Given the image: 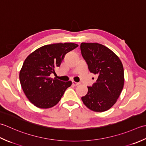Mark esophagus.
Segmentation results:
<instances>
[{"label": "esophagus", "instance_id": "esophagus-1", "mask_svg": "<svg viewBox=\"0 0 146 146\" xmlns=\"http://www.w3.org/2000/svg\"><path fill=\"white\" fill-rule=\"evenodd\" d=\"M79 82H74V81H72V85L74 86H76L77 85H79Z\"/></svg>", "mask_w": 146, "mask_h": 146}]
</instances>
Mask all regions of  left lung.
<instances>
[{
	"label": "left lung",
	"mask_w": 146,
	"mask_h": 146,
	"mask_svg": "<svg viewBox=\"0 0 146 146\" xmlns=\"http://www.w3.org/2000/svg\"><path fill=\"white\" fill-rule=\"evenodd\" d=\"M81 54L90 72L98 76L81 98L91 110L103 112L115 105L123 90L124 70L118 56L111 50L97 43H82Z\"/></svg>",
	"instance_id": "8db88e82"
}]
</instances>
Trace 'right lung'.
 <instances>
[{
	"instance_id": "1",
	"label": "right lung",
	"mask_w": 146,
	"mask_h": 146,
	"mask_svg": "<svg viewBox=\"0 0 146 146\" xmlns=\"http://www.w3.org/2000/svg\"><path fill=\"white\" fill-rule=\"evenodd\" d=\"M78 44L72 43L46 44L36 50L25 59L19 72L23 90L29 102L40 108L57 104L72 82H64L50 76L60 67L65 55Z\"/></svg>"
}]
</instances>
